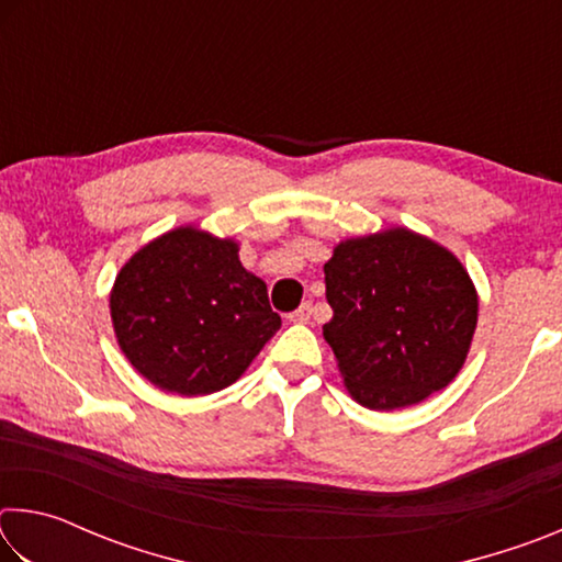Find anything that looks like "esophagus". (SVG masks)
Listing matches in <instances>:
<instances>
[{
	"label": "esophagus",
	"mask_w": 562,
	"mask_h": 562,
	"mask_svg": "<svg viewBox=\"0 0 562 562\" xmlns=\"http://www.w3.org/2000/svg\"><path fill=\"white\" fill-rule=\"evenodd\" d=\"M310 319H312V302H302L300 307L290 315V322H294V325H307Z\"/></svg>",
	"instance_id": "esophagus-1"
}]
</instances>
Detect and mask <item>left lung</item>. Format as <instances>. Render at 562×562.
<instances>
[{
    "instance_id": "left-lung-1",
    "label": "left lung",
    "mask_w": 562,
    "mask_h": 562,
    "mask_svg": "<svg viewBox=\"0 0 562 562\" xmlns=\"http://www.w3.org/2000/svg\"><path fill=\"white\" fill-rule=\"evenodd\" d=\"M325 282L335 317L322 335L357 404L414 406L461 372L479 292L443 245L408 227L347 237L325 262Z\"/></svg>"
}]
</instances>
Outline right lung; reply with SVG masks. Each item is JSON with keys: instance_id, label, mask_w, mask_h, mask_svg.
<instances>
[{"instance_id": "right-lung-1", "label": "right lung", "mask_w": 562, "mask_h": 562, "mask_svg": "<svg viewBox=\"0 0 562 562\" xmlns=\"http://www.w3.org/2000/svg\"><path fill=\"white\" fill-rule=\"evenodd\" d=\"M240 245L180 225L136 250L116 274L113 335L136 372L178 396L235 384L282 319Z\"/></svg>"}]
</instances>
